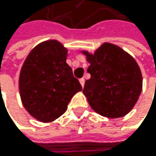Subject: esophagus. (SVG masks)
Returning a JSON list of instances; mask_svg holds the SVG:
<instances>
[{
	"label": "esophagus",
	"instance_id": "34e87169",
	"mask_svg": "<svg viewBox=\"0 0 156 156\" xmlns=\"http://www.w3.org/2000/svg\"><path fill=\"white\" fill-rule=\"evenodd\" d=\"M80 82L81 86H82V87H84V84H85V80L83 79V77H82V79H80Z\"/></svg>",
	"mask_w": 156,
	"mask_h": 156
}]
</instances>
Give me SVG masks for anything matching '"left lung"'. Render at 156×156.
I'll list each match as a JSON object with an SVG mask.
<instances>
[{"label":"left lung","instance_id":"1","mask_svg":"<svg viewBox=\"0 0 156 156\" xmlns=\"http://www.w3.org/2000/svg\"><path fill=\"white\" fill-rule=\"evenodd\" d=\"M90 63L91 79L83 94L89 105L107 118L123 117L131 111L142 91V75L136 60L120 47L104 43L94 54L81 51Z\"/></svg>","mask_w":156,"mask_h":156}]
</instances>
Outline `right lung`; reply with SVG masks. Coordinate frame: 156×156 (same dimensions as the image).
<instances>
[{
	"label": "right lung",
	"mask_w": 156,
	"mask_h": 156,
	"mask_svg": "<svg viewBox=\"0 0 156 156\" xmlns=\"http://www.w3.org/2000/svg\"><path fill=\"white\" fill-rule=\"evenodd\" d=\"M67 52L59 41L48 40L34 47L23 62L19 80L21 102L39 122L58 119L71 98L82 90L66 63Z\"/></svg>",
	"instance_id": "1"
}]
</instances>
